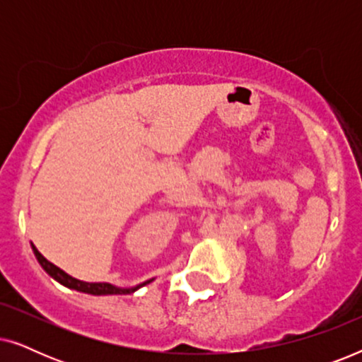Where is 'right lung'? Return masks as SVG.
<instances>
[{"mask_svg": "<svg viewBox=\"0 0 362 362\" xmlns=\"http://www.w3.org/2000/svg\"><path fill=\"white\" fill-rule=\"evenodd\" d=\"M33 250H34V255H36V259L39 260V264H41L42 269L46 270L54 280H57L59 284L69 286V288L83 291V293H90V295H127V293H133V291L140 288V286L150 284V281H151V280H148V281H145V284L135 286V288H117V286H113L110 284H87V281H81V280L74 279V276L67 275L66 272L59 269V267L51 264V262H49L46 257H44L34 245H33Z\"/></svg>", "mask_w": 362, "mask_h": 362, "instance_id": "1", "label": "right lung"}]
</instances>
